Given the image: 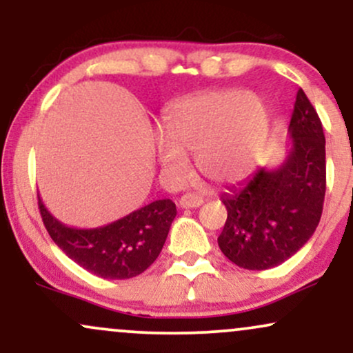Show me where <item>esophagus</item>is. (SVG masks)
Wrapping results in <instances>:
<instances>
[{
  "instance_id": "34e87169",
  "label": "esophagus",
  "mask_w": 353,
  "mask_h": 353,
  "mask_svg": "<svg viewBox=\"0 0 353 353\" xmlns=\"http://www.w3.org/2000/svg\"><path fill=\"white\" fill-rule=\"evenodd\" d=\"M204 204V199L199 196V194H184V196L179 199V208L182 209H194V208H199V205Z\"/></svg>"
}]
</instances>
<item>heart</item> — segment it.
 I'll use <instances>...</instances> for the list:
<instances>
[{
    "label": "heart",
    "instance_id": "1",
    "mask_svg": "<svg viewBox=\"0 0 353 353\" xmlns=\"http://www.w3.org/2000/svg\"><path fill=\"white\" fill-rule=\"evenodd\" d=\"M267 124L264 103L252 92L216 89L182 99L164 116V139L156 141V157L169 179L188 172L185 156L196 154L202 176L228 185L244 179Z\"/></svg>",
    "mask_w": 353,
    "mask_h": 353
}]
</instances>
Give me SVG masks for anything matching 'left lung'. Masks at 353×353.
Instances as JSON below:
<instances>
[{
    "label": "left lung",
    "mask_w": 353,
    "mask_h": 353,
    "mask_svg": "<svg viewBox=\"0 0 353 353\" xmlns=\"http://www.w3.org/2000/svg\"><path fill=\"white\" fill-rule=\"evenodd\" d=\"M287 159L257 169L221 197L228 221L217 242L230 262L249 270L275 267L307 244L317 229L325 197V136L302 89L289 124Z\"/></svg>",
    "instance_id": "left-lung-1"
}]
</instances>
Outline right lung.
<instances>
[{
    "instance_id": "add662e5",
    "label": "right lung",
    "mask_w": 353,
    "mask_h": 353,
    "mask_svg": "<svg viewBox=\"0 0 353 353\" xmlns=\"http://www.w3.org/2000/svg\"><path fill=\"white\" fill-rule=\"evenodd\" d=\"M38 205L54 244L88 272L112 281L136 277L156 261L177 214L171 199H159L111 224L76 229L52 216L39 196Z\"/></svg>"
}]
</instances>
